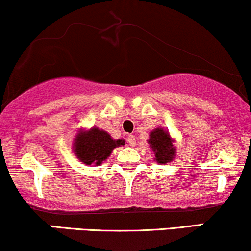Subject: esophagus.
I'll return each mask as SVG.
<instances>
[{
	"mask_svg": "<svg viewBox=\"0 0 251 251\" xmlns=\"http://www.w3.org/2000/svg\"><path fill=\"white\" fill-rule=\"evenodd\" d=\"M128 143H129V146L135 147V144H136V140H135V136H132V135H129V136H128Z\"/></svg>",
	"mask_w": 251,
	"mask_h": 251,
	"instance_id": "34e87169",
	"label": "esophagus"
}]
</instances>
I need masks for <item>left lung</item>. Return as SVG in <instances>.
Masks as SVG:
<instances>
[{
  "label": "left lung",
  "mask_w": 251,
  "mask_h": 251,
  "mask_svg": "<svg viewBox=\"0 0 251 251\" xmlns=\"http://www.w3.org/2000/svg\"><path fill=\"white\" fill-rule=\"evenodd\" d=\"M148 143L154 151L155 161L157 163H169L175 157L176 148L173 144L174 140L163 128H156L150 132Z\"/></svg>",
  "instance_id": "8db88e82"
}]
</instances>
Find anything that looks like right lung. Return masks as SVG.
Returning a JSON list of instances; mask_svg holds the SVG:
<instances>
[{"mask_svg": "<svg viewBox=\"0 0 251 251\" xmlns=\"http://www.w3.org/2000/svg\"><path fill=\"white\" fill-rule=\"evenodd\" d=\"M125 144V140H113L107 131L93 128L89 130H79L74 140V154L87 166H100L110 156L111 151L117 147Z\"/></svg>", "mask_w": 251, "mask_h": 251, "instance_id": "obj_1", "label": "right lung"}]
</instances>
